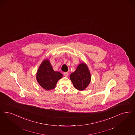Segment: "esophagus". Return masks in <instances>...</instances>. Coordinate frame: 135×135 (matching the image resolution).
<instances>
[{
	"mask_svg": "<svg viewBox=\"0 0 135 135\" xmlns=\"http://www.w3.org/2000/svg\"><path fill=\"white\" fill-rule=\"evenodd\" d=\"M63 74H64V75L66 76V77H67L69 75V73H68V72H64V73H63Z\"/></svg>",
	"mask_w": 135,
	"mask_h": 135,
	"instance_id": "34e87169",
	"label": "esophagus"
}]
</instances>
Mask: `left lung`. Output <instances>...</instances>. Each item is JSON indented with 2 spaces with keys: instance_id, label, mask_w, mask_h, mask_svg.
<instances>
[{
  "instance_id": "1",
  "label": "left lung",
  "mask_w": 135,
  "mask_h": 135,
  "mask_svg": "<svg viewBox=\"0 0 135 135\" xmlns=\"http://www.w3.org/2000/svg\"><path fill=\"white\" fill-rule=\"evenodd\" d=\"M70 78L74 86L78 90H84L91 81V75L86 64L82 63L76 70L70 74Z\"/></svg>"
}]
</instances>
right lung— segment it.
Segmentation results:
<instances>
[{
    "mask_svg": "<svg viewBox=\"0 0 135 135\" xmlns=\"http://www.w3.org/2000/svg\"><path fill=\"white\" fill-rule=\"evenodd\" d=\"M62 76L59 72L54 71L50 61L46 59L40 66L36 78L41 86L47 90H50L55 88L57 82Z\"/></svg>",
    "mask_w": 135,
    "mask_h": 135,
    "instance_id": "1",
    "label": "right lung"
}]
</instances>
